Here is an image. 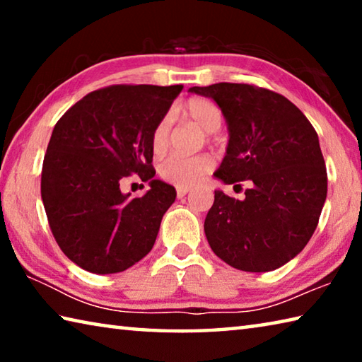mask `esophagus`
<instances>
[{
    "instance_id": "esophagus-1",
    "label": "esophagus",
    "mask_w": 362,
    "mask_h": 362,
    "mask_svg": "<svg viewBox=\"0 0 362 362\" xmlns=\"http://www.w3.org/2000/svg\"><path fill=\"white\" fill-rule=\"evenodd\" d=\"M188 193H189L188 187H177V196H179V198H183V196Z\"/></svg>"
}]
</instances>
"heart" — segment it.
<instances>
[{
  "mask_svg": "<svg viewBox=\"0 0 362 362\" xmlns=\"http://www.w3.org/2000/svg\"><path fill=\"white\" fill-rule=\"evenodd\" d=\"M182 115L193 121L201 129L209 132V140L216 139V131L222 126V112L216 102L206 97H192L182 107ZM170 142V118L163 116L151 131L150 144L155 155H161L168 150ZM214 168V159L209 155L182 156L170 155L158 164V174L169 183L177 187H192L207 175Z\"/></svg>",
  "mask_w": 362,
  "mask_h": 362,
  "instance_id": "heart-1",
  "label": "heart"
}]
</instances>
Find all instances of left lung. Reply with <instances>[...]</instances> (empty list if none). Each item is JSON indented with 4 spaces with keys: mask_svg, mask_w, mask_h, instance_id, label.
I'll list each match as a JSON object with an SVG mask.
<instances>
[{
    "mask_svg": "<svg viewBox=\"0 0 362 362\" xmlns=\"http://www.w3.org/2000/svg\"><path fill=\"white\" fill-rule=\"evenodd\" d=\"M211 97L228 122L223 183L249 180L243 201L217 189L204 220L214 254L233 268L272 272L310 241L327 196L320 140L306 116L284 95L254 84L217 83L189 89Z\"/></svg>",
    "mask_w": 362,
    "mask_h": 362,
    "instance_id": "obj_1",
    "label": "left lung"
}]
</instances>
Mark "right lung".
Here are the masks:
<instances>
[{"label":"right lung","instance_id":"right-lung-1","mask_svg":"<svg viewBox=\"0 0 362 362\" xmlns=\"http://www.w3.org/2000/svg\"><path fill=\"white\" fill-rule=\"evenodd\" d=\"M183 89L115 84L93 90L54 127L42 161L41 198L59 247L86 272H124L156 241L175 188L155 180L151 131ZM151 180L142 199L120 193L124 176Z\"/></svg>","mask_w":362,"mask_h":362}]
</instances>
